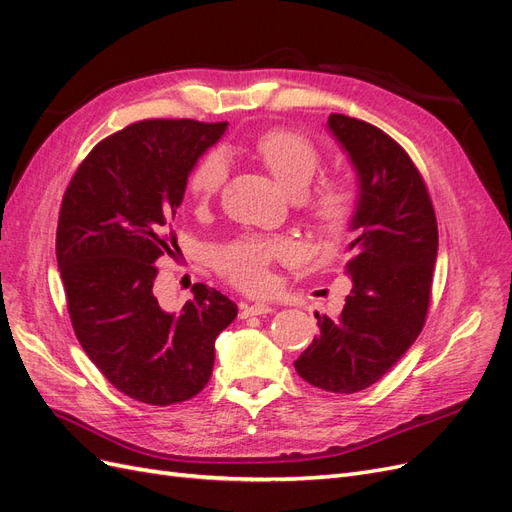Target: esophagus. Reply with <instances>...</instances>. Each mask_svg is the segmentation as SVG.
Segmentation results:
<instances>
[{
    "instance_id": "1",
    "label": "esophagus",
    "mask_w": 512,
    "mask_h": 512,
    "mask_svg": "<svg viewBox=\"0 0 512 512\" xmlns=\"http://www.w3.org/2000/svg\"><path fill=\"white\" fill-rule=\"evenodd\" d=\"M273 307L267 305V303H252V305H245L243 312H241V318H247V316H262V314H271Z\"/></svg>"
}]
</instances>
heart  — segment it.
I'll list each match as a JSON object with an SVG mask.
<instances>
[{
    "instance_id": "1",
    "label": "heart",
    "mask_w": 512,
    "mask_h": 512,
    "mask_svg": "<svg viewBox=\"0 0 512 512\" xmlns=\"http://www.w3.org/2000/svg\"><path fill=\"white\" fill-rule=\"evenodd\" d=\"M258 158L265 162L271 175L280 181L292 196L305 198V209L312 222L329 235L342 232L356 209V188L346 177L320 179L314 190L309 183L320 168L318 147L299 132L269 130L254 143ZM228 177L226 153L215 149L200 160L190 175V194L198 205H207L218 196ZM301 258V247L288 237L245 235L220 245L213 252V265L235 286L260 292L273 282L271 269L277 262L292 265Z\"/></svg>"
}]
</instances>
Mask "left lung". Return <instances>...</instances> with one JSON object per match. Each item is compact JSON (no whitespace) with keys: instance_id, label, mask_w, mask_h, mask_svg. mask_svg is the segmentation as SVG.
<instances>
[{"instance_id":"left-lung-1","label":"left lung","mask_w":512,"mask_h":512,"mask_svg":"<svg viewBox=\"0 0 512 512\" xmlns=\"http://www.w3.org/2000/svg\"><path fill=\"white\" fill-rule=\"evenodd\" d=\"M359 179L350 228L352 290L335 320L318 316L320 335L297 374L329 393H359L378 382L423 331L438 258V222L427 185L404 147L367 121L333 113L327 121Z\"/></svg>"}]
</instances>
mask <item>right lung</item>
<instances>
[{"instance_id": "add662e5", "label": "right lung", "mask_w": 512, "mask_h": 512, "mask_svg": "<svg viewBox=\"0 0 512 512\" xmlns=\"http://www.w3.org/2000/svg\"><path fill=\"white\" fill-rule=\"evenodd\" d=\"M226 126L132 123L89 151L61 200L57 265L76 339L117 391L149 406L203 391L215 337L237 318V305L205 284L179 314L153 294L156 262L177 250L170 226L188 177Z\"/></svg>"}]
</instances>
